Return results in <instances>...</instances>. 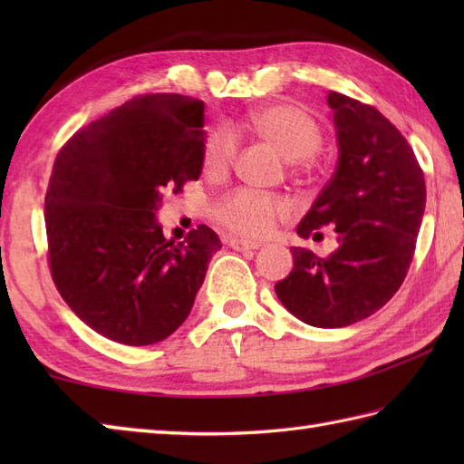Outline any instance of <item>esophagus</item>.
<instances>
[{
    "instance_id": "34e87169",
    "label": "esophagus",
    "mask_w": 464,
    "mask_h": 464,
    "mask_svg": "<svg viewBox=\"0 0 464 464\" xmlns=\"http://www.w3.org/2000/svg\"><path fill=\"white\" fill-rule=\"evenodd\" d=\"M229 247L235 251H255L261 247V243H255V241H243V239H229Z\"/></svg>"
}]
</instances>
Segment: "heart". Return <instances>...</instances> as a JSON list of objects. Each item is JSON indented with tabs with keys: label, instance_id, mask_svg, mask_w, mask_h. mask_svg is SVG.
<instances>
[{
	"label": "heart",
	"instance_id": "heart-1",
	"mask_svg": "<svg viewBox=\"0 0 464 464\" xmlns=\"http://www.w3.org/2000/svg\"><path fill=\"white\" fill-rule=\"evenodd\" d=\"M253 133L269 141L285 160L295 161L317 151L321 130L313 117L293 103H271L255 111L247 123ZM237 155V137L227 127H217L205 137L201 165L207 177L221 179L229 173ZM291 205L277 195L237 189L215 205V219L241 237H265Z\"/></svg>",
	"mask_w": 464,
	"mask_h": 464
}]
</instances>
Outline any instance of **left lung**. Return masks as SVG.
Returning a JSON list of instances; mask_svg holds the SVG:
<instances>
[{"instance_id": "obj_1", "label": "left lung", "mask_w": 464, "mask_h": 464, "mask_svg": "<svg viewBox=\"0 0 464 464\" xmlns=\"http://www.w3.org/2000/svg\"><path fill=\"white\" fill-rule=\"evenodd\" d=\"M339 161L309 213L303 239L331 225L329 257L293 247V271L275 285L299 321L337 329L367 319L391 301L407 277L427 203L425 175L402 133L372 105L329 92Z\"/></svg>"}]
</instances>
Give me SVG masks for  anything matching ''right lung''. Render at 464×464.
Wrapping results in <instances>:
<instances>
[{"mask_svg":"<svg viewBox=\"0 0 464 464\" xmlns=\"http://www.w3.org/2000/svg\"><path fill=\"white\" fill-rule=\"evenodd\" d=\"M205 103L179 93L137 95L59 150L45 193L47 259L55 287L95 333L143 347L191 313L221 249L207 225L183 243L155 219L167 191L201 175Z\"/></svg>","mask_w":464,"mask_h":464,"instance_id":"add662e5","label":"right lung"}]
</instances>
